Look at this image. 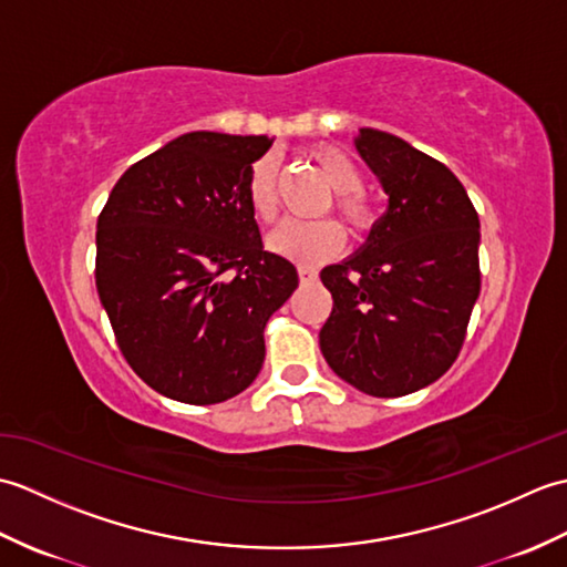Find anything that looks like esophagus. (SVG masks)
Listing matches in <instances>:
<instances>
[{"label":"esophagus","instance_id":"obj_1","mask_svg":"<svg viewBox=\"0 0 567 567\" xmlns=\"http://www.w3.org/2000/svg\"><path fill=\"white\" fill-rule=\"evenodd\" d=\"M297 272H299V282H302V285L317 282V277H319V272L315 268H307V265H299Z\"/></svg>","mask_w":567,"mask_h":567}]
</instances>
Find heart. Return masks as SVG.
<instances>
[{"label": "heart", "mask_w": 567, "mask_h": 567, "mask_svg": "<svg viewBox=\"0 0 567 567\" xmlns=\"http://www.w3.org/2000/svg\"><path fill=\"white\" fill-rule=\"evenodd\" d=\"M309 158L319 165L321 175L336 189L333 207L353 234H365L375 224V209L363 189V171L346 151L336 146H317L309 151ZM246 199L250 214L260 224H272L280 207L277 197V165L272 158H260L250 165L246 179ZM346 244V234L339 221H285L275 228L268 238V246L277 256L297 265H319L333 258Z\"/></svg>", "instance_id": "heart-1"}]
</instances>
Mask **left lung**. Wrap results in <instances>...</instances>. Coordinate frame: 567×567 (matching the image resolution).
I'll return each instance as SVG.
<instances>
[{
    "mask_svg": "<svg viewBox=\"0 0 567 567\" xmlns=\"http://www.w3.org/2000/svg\"><path fill=\"white\" fill-rule=\"evenodd\" d=\"M355 148L390 197L388 212L363 248L321 270L333 309L319 346L355 390L404 396L461 353L480 295V219L461 179L406 141L360 128Z\"/></svg>",
    "mask_w": 567,
    "mask_h": 567,
    "instance_id": "left-lung-1",
    "label": "left lung"
}]
</instances>
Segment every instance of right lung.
Wrapping results in <instances>:
<instances>
[{"mask_svg":"<svg viewBox=\"0 0 567 567\" xmlns=\"http://www.w3.org/2000/svg\"><path fill=\"white\" fill-rule=\"evenodd\" d=\"M268 136L192 131L118 177L97 219V292L136 375L171 400L216 404L265 360V323L297 290L262 248L246 199Z\"/></svg>","mask_w":567,"mask_h":567,"instance_id":"1","label":"right lung"}]
</instances>
